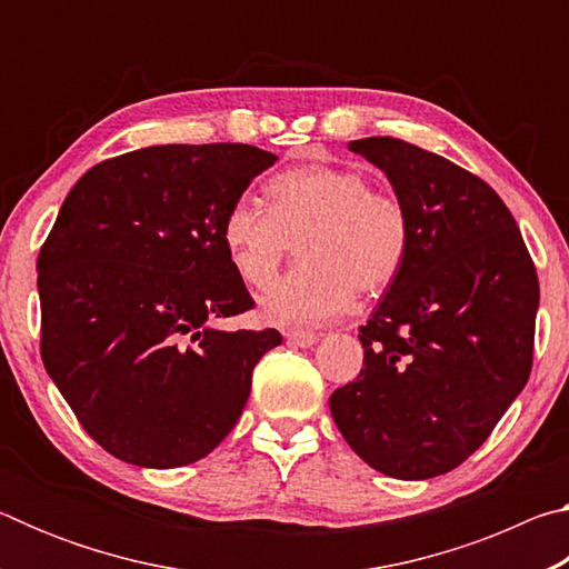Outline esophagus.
Segmentation results:
<instances>
[{"instance_id":"obj_1","label":"esophagus","mask_w":569,"mask_h":569,"mask_svg":"<svg viewBox=\"0 0 569 569\" xmlns=\"http://www.w3.org/2000/svg\"><path fill=\"white\" fill-rule=\"evenodd\" d=\"M286 339L291 341V343H296V346H313L316 341H319V333L291 329V331H286Z\"/></svg>"}]
</instances>
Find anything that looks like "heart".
<instances>
[{"instance_id": "obj_1", "label": "heart", "mask_w": 569, "mask_h": 569, "mask_svg": "<svg viewBox=\"0 0 569 569\" xmlns=\"http://www.w3.org/2000/svg\"><path fill=\"white\" fill-rule=\"evenodd\" d=\"M271 206L238 198L220 240L248 286L271 281L298 243L301 266L266 288L261 316L278 326L323 323L356 293L379 296L401 276L411 253V216L397 192L373 188L356 168L308 162L268 182Z\"/></svg>"}]
</instances>
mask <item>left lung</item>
<instances>
[{
    "mask_svg": "<svg viewBox=\"0 0 569 569\" xmlns=\"http://www.w3.org/2000/svg\"><path fill=\"white\" fill-rule=\"evenodd\" d=\"M349 148L387 172L413 238L359 329L363 369L331 393V413L366 465L429 479L475 455L525 389L537 271L509 208L475 172L389 134Z\"/></svg>",
    "mask_w": 569,
    "mask_h": 569,
    "instance_id": "1",
    "label": "left lung"
}]
</instances>
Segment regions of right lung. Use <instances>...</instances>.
<instances>
[{
	"label": "right lung",
	"mask_w": 569,
	"mask_h": 569,
	"mask_svg": "<svg viewBox=\"0 0 569 569\" xmlns=\"http://www.w3.org/2000/svg\"><path fill=\"white\" fill-rule=\"evenodd\" d=\"M273 152L156 146L77 180L37 258L44 369L112 457L170 469L210 455L248 401L276 329L220 331L253 308L220 240Z\"/></svg>",
	"instance_id": "obj_1"
}]
</instances>
